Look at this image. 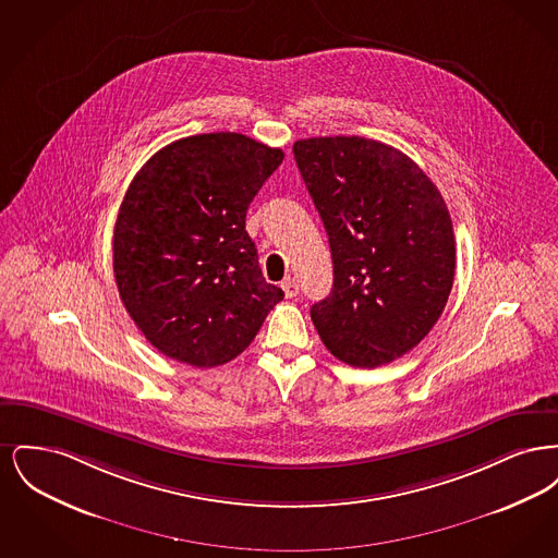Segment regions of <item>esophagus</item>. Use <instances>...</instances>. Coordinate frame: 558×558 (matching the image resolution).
<instances>
[{"label":"esophagus","mask_w":558,"mask_h":558,"mask_svg":"<svg viewBox=\"0 0 558 558\" xmlns=\"http://www.w3.org/2000/svg\"><path fill=\"white\" fill-rule=\"evenodd\" d=\"M280 287H282V291H284V294H287V299H292V296H296V292H299V284H296V280H294V278H291V276H289V278H284Z\"/></svg>","instance_id":"obj_1"}]
</instances>
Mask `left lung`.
<instances>
[{"instance_id":"obj_1","label":"left lung","mask_w":558,"mask_h":558,"mask_svg":"<svg viewBox=\"0 0 558 558\" xmlns=\"http://www.w3.org/2000/svg\"><path fill=\"white\" fill-rule=\"evenodd\" d=\"M324 221L332 291L312 305L326 349L355 368L389 364L444 314L456 269L450 213L401 150L360 135L292 146Z\"/></svg>"}]
</instances>
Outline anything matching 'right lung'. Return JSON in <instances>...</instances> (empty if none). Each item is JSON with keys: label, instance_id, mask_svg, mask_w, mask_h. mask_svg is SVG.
<instances>
[{"label": "right lung", "instance_id": "1", "mask_svg": "<svg viewBox=\"0 0 558 558\" xmlns=\"http://www.w3.org/2000/svg\"><path fill=\"white\" fill-rule=\"evenodd\" d=\"M284 159L242 133L171 142L135 173L114 223L112 269L142 335L167 357L221 366L284 292L266 282L246 209Z\"/></svg>", "mask_w": 558, "mask_h": 558}]
</instances>
